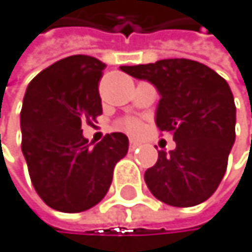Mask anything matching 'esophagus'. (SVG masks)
<instances>
[{
	"mask_svg": "<svg viewBox=\"0 0 252 252\" xmlns=\"http://www.w3.org/2000/svg\"><path fill=\"white\" fill-rule=\"evenodd\" d=\"M129 146H130V149H135V148L140 146V141L135 140V138H130V140H129Z\"/></svg>",
	"mask_w": 252,
	"mask_h": 252,
	"instance_id": "1",
	"label": "esophagus"
}]
</instances>
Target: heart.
I'll return each instance as SVG.
<instances>
[{
  "label": "heart",
  "mask_w": 252,
  "mask_h": 252,
  "mask_svg": "<svg viewBox=\"0 0 252 252\" xmlns=\"http://www.w3.org/2000/svg\"><path fill=\"white\" fill-rule=\"evenodd\" d=\"M125 126H126V129L129 130V132H137V130H140V123L137 122L135 118H127L126 122H125Z\"/></svg>",
  "instance_id": "obj_1"
}]
</instances>
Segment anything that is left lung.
I'll list each match as a JSON object with an SVG mask.
<instances>
[{
	"instance_id": "left-lung-1",
	"label": "left lung",
	"mask_w": 252,
	"mask_h": 252,
	"mask_svg": "<svg viewBox=\"0 0 252 252\" xmlns=\"http://www.w3.org/2000/svg\"><path fill=\"white\" fill-rule=\"evenodd\" d=\"M120 69L158 91L156 125L174 132L175 149L158 151L157 163L145 172L149 191L171 206L205 202L223 179L236 140V104L229 84L211 67L186 58Z\"/></svg>"
}]
</instances>
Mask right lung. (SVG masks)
<instances>
[{
	"label": "right lung",
	"mask_w": 252,
	"mask_h": 252,
	"mask_svg": "<svg viewBox=\"0 0 252 252\" xmlns=\"http://www.w3.org/2000/svg\"><path fill=\"white\" fill-rule=\"evenodd\" d=\"M104 63L89 55L63 58L29 83L20 115L21 151L43 202L61 213H81L109 191L114 168L127 154L122 132L92 148L81 125L101 115L98 81Z\"/></svg>",
	"instance_id": "right-lung-1"
}]
</instances>
